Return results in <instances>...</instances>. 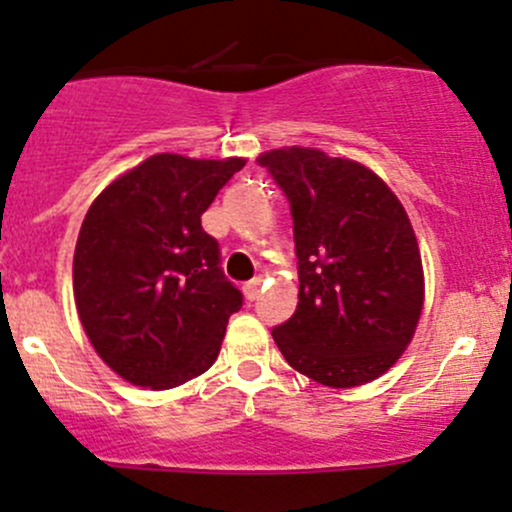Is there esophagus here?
Masks as SVG:
<instances>
[{
  "label": "esophagus",
  "instance_id": "1",
  "mask_svg": "<svg viewBox=\"0 0 512 512\" xmlns=\"http://www.w3.org/2000/svg\"><path fill=\"white\" fill-rule=\"evenodd\" d=\"M242 294H245L247 301H255L260 297V279H250L247 284H242Z\"/></svg>",
  "mask_w": 512,
  "mask_h": 512
}]
</instances>
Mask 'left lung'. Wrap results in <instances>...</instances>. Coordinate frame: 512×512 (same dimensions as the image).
<instances>
[{
    "mask_svg": "<svg viewBox=\"0 0 512 512\" xmlns=\"http://www.w3.org/2000/svg\"><path fill=\"white\" fill-rule=\"evenodd\" d=\"M265 166L289 201L299 304L272 328L284 360L328 387L380 378L412 341L424 301L422 257L383 179L319 149H272Z\"/></svg>",
    "mask_w": 512,
    "mask_h": 512,
    "instance_id": "obj_1",
    "label": "left lung"
}]
</instances>
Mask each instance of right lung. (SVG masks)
I'll return each instance as SVG.
<instances>
[{"mask_svg":"<svg viewBox=\"0 0 512 512\" xmlns=\"http://www.w3.org/2000/svg\"><path fill=\"white\" fill-rule=\"evenodd\" d=\"M242 166L157 154L112 181L85 215L75 306L100 358L132 385L169 390L218 358L242 294L201 215Z\"/></svg>","mask_w":512,"mask_h":512,"instance_id":"obj_1","label":"right lung"}]
</instances>
